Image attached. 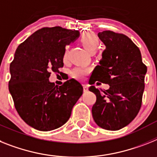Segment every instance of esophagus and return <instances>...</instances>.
<instances>
[{
    "label": "esophagus",
    "mask_w": 157,
    "mask_h": 157,
    "mask_svg": "<svg viewBox=\"0 0 157 157\" xmlns=\"http://www.w3.org/2000/svg\"><path fill=\"white\" fill-rule=\"evenodd\" d=\"M83 89H84V92H87L89 90V86L87 85H83Z\"/></svg>",
    "instance_id": "1"
}]
</instances>
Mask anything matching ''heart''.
<instances>
[{"label": "heart", "instance_id": "obj_1", "mask_svg": "<svg viewBox=\"0 0 157 157\" xmlns=\"http://www.w3.org/2000/svg\"><path fill=\"white\" fill-rule=\"evenodd\" d=\"M80 40H81L83 46L85 48V49L91 54L95 53V52L98 48L99 44H100V40H99L98 36L95 33H90V32L83 33L80 38ZM63 58H64V60L67 58V48H65V50H64ZM87 73H88V69L82 68V67L74 68L72 72V76L76 79H79V80L85 78Z\"/></svg>", "mask_w": 157, "mask_h": 157}]
</instances>
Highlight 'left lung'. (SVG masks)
<instances>
[{"label": "left lung", "instance_id": "left-lung-1", "mask_svg": "<svg viewBox=\"0 0 157 157\" xmlns=\"http://www.w3.org/2000/svg\"><path fill=\"white\" fill-rule=\"evenodd\" d=\"M98 36L106 48L89 84L98 81L108 84L109 89L101 93L95 86L89 87L97 97L92 114L99 127L117 131L129 124L139 113L147 67L138 47L127 36L103 31Z\"/></svg>", "mask_w": 157, "mask_h": 157}]
</instances>
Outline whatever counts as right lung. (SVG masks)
<instances>
[{
    "mask_svg": "<svg viewBox=\"0 0 157 157\" xmlns=\"http://www.w3.org/2000/svg\"><path fill=\"white\" fill-rule=\"evenodd\" d=\"M80 36L78 30L59 26L43 28L20 44L10 64L9 93L20 117L39 131L61 127L83 93V87L70 79L58 86L49 81L50 71L64 66L65 45Z\"/></svg>",
    "mask_w": 157,
    "mask_h": 157,
    "instance_id": "right-lung-1",
    "label": "right lung"
}]
</instances>
